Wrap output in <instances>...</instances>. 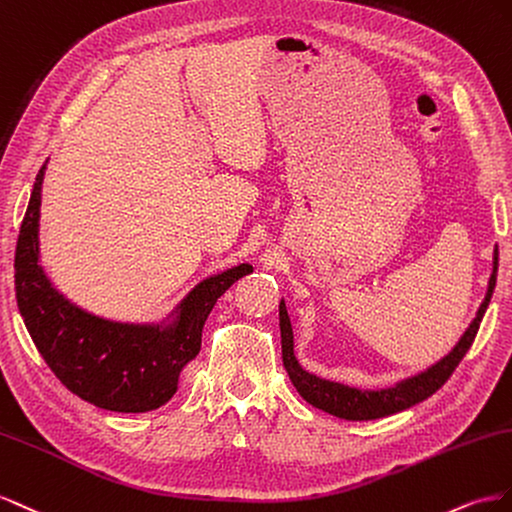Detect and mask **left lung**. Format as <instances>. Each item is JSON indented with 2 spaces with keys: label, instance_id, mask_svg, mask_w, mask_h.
<instances>
[{
  "label": "left lung",
  "instance_id": "1",
  "mask_svg": "<svg viewBox=\"0 0 512 512\" xmlns=\"http://www.w3.org/2000/svg\"><path fill=\"white\" fill-rule=\"evenodd\" d=\"M495 276H498V248H495V253H493V272L489 279L487 296H485L483 304H480V309L470 324V328L463 332L461 341L455 345V349H452L446 358L433 364V367L427 369L425 373L405 379V382L392 386V388H386V390H358V388H349V386H343L337 382H328V379H319L311 373H306L294 356V332H291V321H289V315L285 309V302L281 300L279 319H281L283 364H285V371L291 379V384L296 386L300 397L306 403H311L313 407H319V410H324L337 418H345V420L384 418L390 414L403 412V410H407V407L429 399L433 392H437L446 384V379L452 375V371L459 367V362L467 354V349L472 347V343L476 339V332L480 328V321H483V315L491 302V294L495 289Z\"/></svg>",
  "mask_w": 512,
  "mask_h": 512
}]
</instances>
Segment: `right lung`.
Segmentation results:
<instances>
[{
	"mask_svg": "<svg viewBox=\"0 0 512 512\" xmlns=\"http://www.w3.org/2000/svg\"><path fill=\"white\" fill-rule=\"evenodd\" d=\"M40 167L14 253L17 304L38 352L57 379L102 410L139 414L165 405L180 371L201 349V330L216 300L253 266L240 264L197 285L167 328L115 324L85 313L51 287L38 264Z\"/></svg>",
	"mask_w": 512,
	"mask_h": 512,
	"instance_id": "1",
	"label": "right lung"
}]
</instances>
